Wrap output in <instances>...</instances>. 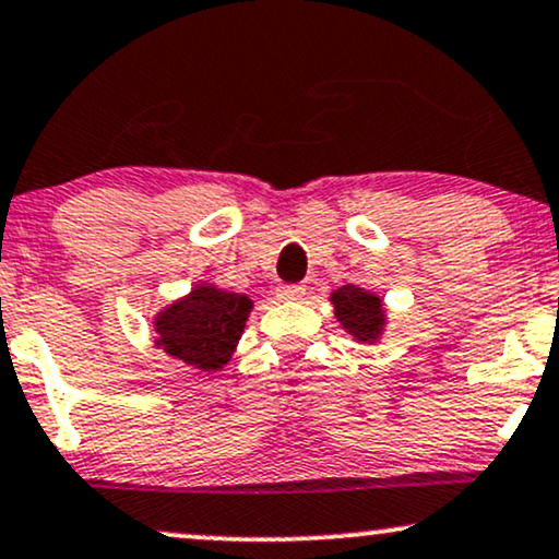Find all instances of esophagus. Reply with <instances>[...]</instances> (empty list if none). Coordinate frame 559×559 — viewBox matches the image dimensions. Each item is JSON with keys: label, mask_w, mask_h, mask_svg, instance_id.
Masks as SVG:
<instances>
[{"label": "esophagus", "mask_w": 559, "mask_h": 559, "mask_svg": "<svg viewBox=\"0 0 559 559\" xmlns=\"http://www.w3.org/2000/svg\"><path fill=\"white\" fill-rule=\"evenodd\" d=\"M277 295L282 300H300L306 295V287L302 285H280Z\"/></svg>", "instance_id": "1"}]
</instances>
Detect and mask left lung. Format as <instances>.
<instances>
[{"mask_svg":"<svg viewBox=\"0 0 559 559\" xmlns=\"http://www.w3.org/2000/svg\"><path fill=\"white\" fill-rule=\"evenodd\" d=\"M334 313L342 321V326L357 340L373 342L381 334L383 326V308L381 298L360 290L355 285H344L332 295Z\"/></svg>","mask_w":559,"mask_h":559,"instance_id":"obj_1","label":"left lung"}]
</instances>
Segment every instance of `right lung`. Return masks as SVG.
Returning a JSON list of instances; mask_svg holds the SVG:
<instances>
[{"label": "right lung", "mask_w": 559, "mask_h": 559, "mask_svg": "<svg viewBox=\"0 0 559 559\" xmlns=\"http://www.w3.org/2000/svg\"><path fill=\"white\" fill-rule=\"evenodd\" d=\"M251 306L246 295L199 287L157 316L160 344L168 355L202 370L223 368L243 334Z\"/></svg>", "instance_id": "right-lung-1"}]
</instances>
